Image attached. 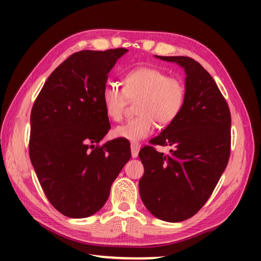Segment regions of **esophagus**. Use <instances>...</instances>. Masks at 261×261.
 <instances>
[{"instance_id": "esophagus-1", "label": "esophagus", "mask_w": 261, "mask_h": 261, "mask_svg": "<svg viewBox=\"0 0 261 261\" xmlns=\"http://www.w3.org/2000/svg\"><path fill=\"white\" fill-rule=\"evenodd\" d=\"M139 151H140V145L138 143H131V155H132V158L138 156Z\"/></svg>"}]
</instances>
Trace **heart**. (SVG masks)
<instances>
[{
    "label": "heart",
    "instance_id": "obj_1",
    "mask_svg": "<svg viewBox=\"0 0 261 261\" xmlns=\"http://www.w3.org/2000/svg\"><path fill=\"white\" fill-rule=\"evenodd\" d=\"M123 87L108 84L101 99L105 113L115 122L121 121L127 100H135V112L138 116L117 125L113 130L116 138L138 141L154 130L155 121L169 124L182 112L187 88L182 79L170 77L160 69L138 67L130 70L123 78Z\"/></svg>",
    "mask_w": 261,
    "mask_h": 261
}]
</instances>
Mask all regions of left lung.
<instances>
[{
  "label": "left lung",
  "instance_id": "obj_1",
  "mask_svg": "<svg viewBox=\"0 0 261 261\" xmlns=\"http://www.w3.org/2000/svg\"><path fill=\"white\" fill-rule=\"evenodd\" d=\"M184 69L187 96L182 112L154 145L171 146L165 155L152 146L140 149L144 175L139 193L155 218L180 222L208 200L230 155L231 117L214 79L188 56H156Z\"/></svg>",
  "mask_w": 261,
  "mask_h": 261
}]
</instances>
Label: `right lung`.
I'll return each instance as SVG.
<instances>
[{
  "label": "right lung",
  "instance_id": "obj_1",
  "mask_svg": "<svg viewBox=\"0 0 261 261\" xmlns=\"http://www.w3.org/2000/svg\"><path fill=\"white\" fill-rule=\"evenodd\" d=\"M125 48L82 50L60 64L31 113L30 159L50 204L83 219L106 204L110 188L130 160V143L118 138L95 146L108 134L102 90Z\"/></svg>",
  "mask_w": 261,
  "mask_h": 261
}]
</instances>
